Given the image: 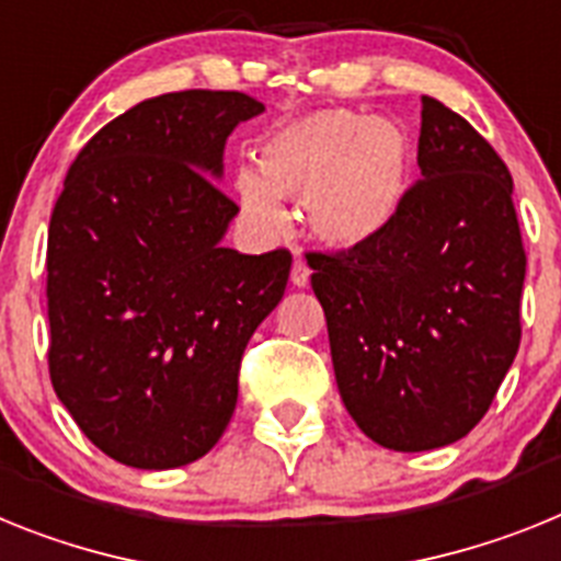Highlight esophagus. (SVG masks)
I'll use <instances>...</instances> for the list:
<instances>
[{"label": "esophagus", "mask_w": 561, "mask_h": 561, "mask_svg": "<svg viewBox=\"0 0 561 561\" xmlns=\"http://www.w3.org/2000/svg\"><path fill=\"white\" fill-rule=\"evenodd\" d=\"M308 282H310L308 262L301 260V256H296V260H294V271H290V285H294V287H308Z\"/></svg>", "instance_id": "obj_1"}]
</instances>
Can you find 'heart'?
<instances>
[{
    "label": "heart",
    "mask_w": 561,
    "mask_h": 561,
    "mask_svg": "<svg viewBox=\"0 0 561 561\" xmlns=\"http://www.w3.org/2000/svg\"><path fill=\"white\" fill-rule=\"evenodd\" d=\"M415 146L387 115L319 110L279 126L260 149V169L242 165L237 194L262 231L285 222L282 199L305 203L310 237L330 248L378 240L401 211Z\"/></svg>",
    "instance_id": "1"
}]
</instances>
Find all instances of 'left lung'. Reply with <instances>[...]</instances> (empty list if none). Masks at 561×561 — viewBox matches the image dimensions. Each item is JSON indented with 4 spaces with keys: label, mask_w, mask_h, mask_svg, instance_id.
<instances>
[{
    "label": "left lung",
    "mask_w": 561,
    "mask_h": 561,
    "mask_svg": "<svg viewBox=\"0 0 561 561\" xmlns=\"http://www.w3.org/2000/svg\"><path fill=\"white\" fill-rule=\"evenodd\" d=\"M421 104V178L396 222L367 245L308 253L341 401L392 451L469 435L523 335L514 180L469 121L428 95Z\"/></svg>",
    "instance_id": "1"
}]
</instances>
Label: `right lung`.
Here are the masks:
<instances>
[{
  "label": "right lung",
  "mask_w": 561,
  "mask_h": 561,
  "mask_svg": "<svg viewBox=\"0 0 561 561\" xmlns=\"http://www.w3.org/2000/svg\"><path fill=\"white\" fill-rule=\"evenodd\" d=\"M260 112L245 92L140 101L78 152L53 208V389L133 469H178L214 449L248 339L285 296L290 253L222 248L240 208L214 180L228 135Z\"/></svg>",
  "instance_id": "1"
}]
</instances>
